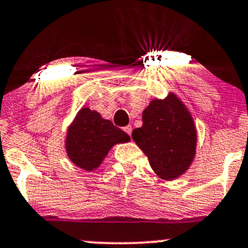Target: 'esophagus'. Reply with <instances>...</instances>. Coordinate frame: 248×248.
Here are the masks:
<instances>
[{
    "instance_id": "esophagus-1",
    "label": "esophagus",
    "mask_w": 248,
    "mask_h": 248,
    "mask_svg": "<svg viewBox=\"0 0 248 248\" xmlns=\"http://www.w3.org/2000/svg\"><path fill=\"white\" fill-rule=\"evenodd\" d=\"M124 133H127V134H128L130 137V134H132V126H129V124H128V126L124 127Z\"/></svg>"
}]
</instances>
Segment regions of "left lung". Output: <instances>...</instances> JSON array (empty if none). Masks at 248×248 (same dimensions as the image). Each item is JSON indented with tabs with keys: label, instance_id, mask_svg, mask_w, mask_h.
Listing matches in <instances>:
<instances>
[{
	"label": "left lung",
	"instance_id": "8db88e82",
	"mask_svg": "<svg viewBox=\"0 0 248 248\" xmlns=\"http://www.w3.org/2000/svg\"><path fill=\"white\" fill-rule=\"evenodd\" d=\"M132 138L164 180L179 178L194 160L197 128L189 110L174 93L152 100L142 113V127L133 130Z\"/></svg>",
	"mask_w": 248,
	"mask_h": 248
}]
</instances>
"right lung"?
Returning <instances> with one entry per match:
<instances>
[{
    "instance_id": "right-lung-1",
    "label": "right lung",
    "mask_w": 248,
    "mask_h": 248,
    "mask_svg": "<svg viewBox=\"0 0 248 248\" xmlns=\"http://www.w3.org/2000/svg\"><path fill=\"white\" fill-rule=\"evenodd\" d=\"M128 141L129 135L113 122L83 107L67 129L66 152L75 166L92 172L100 167L111 147Z\"/></svg>"
}]
</instances>
